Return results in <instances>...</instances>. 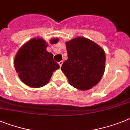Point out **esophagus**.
<instances>
[{
    "instance_id": "34e87169",
    "label": "esophagus",
    "mask_w": 130,
    "mask_h": 130,
    "mask_svg": "<svg viewBox=\"0 0 130 130\" xmlns=\"http://www.w3.org/2000/svg\"><path fill=\"white\" fill-rule=\"evenodd\" d=\"M63 61H61L58 62V64H59V66H60V67H61L62 66V65H63Z\"/></svg>"
}]
</instances>
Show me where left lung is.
<instances>
[{"mask_svg":"<svg viewBox=\"0 0 130 130\" xmlns=\"http://www.w3.org/2000/svg\"><path fill=\"white\" fill-rule=\"evenodd\" d=\"M68 59L61 71L69 83L81 90L92 89L101 80L105 70L104 50L92 40L77 37L65 42Z\"/></svg>","mask_w":130,"mask_h":130,"instance_id":"1","label":"left lung"}]
</instances>
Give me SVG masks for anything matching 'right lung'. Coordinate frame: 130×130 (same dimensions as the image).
I'll return each mask as SVG.
<instances>
[{
  "label": "right lung",
  "instance_id": "obj_1",
  "mask_svg": "<svg viewBox=\"0 0 130 130\" xmlns=\"http://www.w3.org/2000/svg\"><path fill=\"white\" fill-rule=\"evenodd\" d=\"M59 39L52 38L55 44ZM48 45L40 37L34 38L23 45L15 55L14 65L20 80L32 88H40L48 83L53 73L59 68L52 53L47 52Z\"/></svg>",
  "mask_w": 130,
  "mask_h": 130
}]
</instances>
